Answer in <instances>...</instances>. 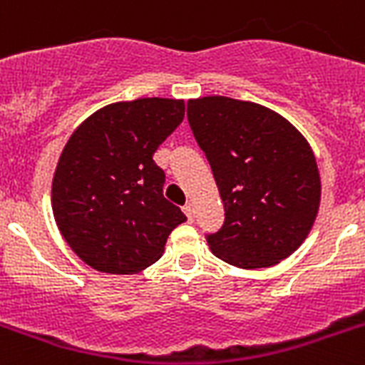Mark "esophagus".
<instances>
[{
    "label": "esophagus",
    "instance_id": "esophagus-1",
    "mask_svg": "<svg viewBox=\"0 0 365 365\" xmlns=\"http://www.w3.org/2000/svg\"><path fill=\"white\" fill-rule=\"evenodd\" d=\"M182 209H185L186 217H188L192 220V218H194V212H196V211H194V203H192V201H188V203H186V205L182 207Z\"/></svg>",
    "mask_w": 365,
    "mask_h": 365
}]
</instances>
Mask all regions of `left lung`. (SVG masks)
Returning <instances> with one entry per match:
<instances>
[{
    "mask_svg": "<svg viewBox=\"0 0 365 365\" xmlns=\"http://www.w3.org/2000/svg\"><path fill=\"white\" fill-rule=\"evenodd\" d=\"M188 124L224 201V224L207 233L212 255L241 269L284 260L313 226L320 175L305 137L252 101H188Z\"/></svg>",
    "mask_w": 365,
    "mask_h": 365,
    "instance_id": "8db88e82",
    "label": "left lung"
}]
</instances>
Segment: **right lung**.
<instances>
[{
  "label": "right lung",
  "instance_id": "obj_1",
  "mask_svg": "<svg viewBox=\"0 0 365 365\" xmlns=\"http://www.w3.org/2000/svg\"><path fill=\"white\" fill-rule=\"evenodd\" d=\"M185 118V101L107 105L69 137L52 180V211L73 252L103 273L132 275L158 260L186 220L164 197L154 153Z\"/></svg>",
  "mask_w": 365,
  "mask_h": 365
}]
</instances>
